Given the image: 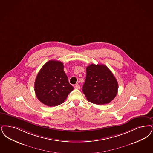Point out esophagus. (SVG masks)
<instances>
[{
  "instance_id": "esophagus-1",
  "label": "esophagus",
  "mask_w": 153,
  "mask_h": 153,
  "mask_svg": "<svg viewBox=\"0 0 153 153\" xmlns=\"http://www.w3.org/2000/svg\"><path fill=\"white\" fill-rule=\"evenodd\" d=\"M74 89H80V86L79 85H76L74 86Z\"/></svg>"
}]
</instances>
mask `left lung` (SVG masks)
I'll return each mask as SVG.
<instances>
[{"instance_id": "8db88e82", "label": "left lung", "mask_w": 153, "mask_h": 153, "mask_svg": "<svg viewBox=\"0 0 153 153\" xmlns=\"http://www.w3.org/2000/svg\"><path fill=\"white\" fill-rule=\"evenodd\" d=\"M86 70L82 92L87 100L97 105L110 102L117 94L118 82L110 69L103 64H92Z\"/></svg>"}]
</instances>
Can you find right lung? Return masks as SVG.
Segmentation results:
<instances>
[{
  "label": "right lung",
  "instance_id": "obj_1",
  "mask_svg": "<svg viewBox=\"0 0 153 153\" xmlns=\"http://www.w3.org/2000/svg\"><path fill=\"white\" fill-rule=\"evenodd\" d=\"M37 98L48 106L63 103L74 89L64 71L61 61L50 60L46 62L37 75L35 82Z\"/></svg>",
  "mask_w": 153,
  "mask_h": 153
}]
</instances>
